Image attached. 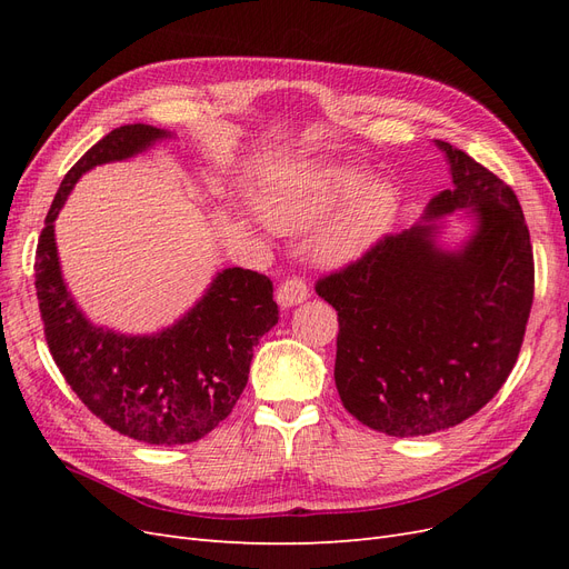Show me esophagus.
<instances>
[{
	"label": "esophagus",
	"mask_w": 569,
	"mask_h": 569,
	"mask_svg": "<svg viewBox=\"0 0 569 569\" xmlns=\"http://www.w3.org/2000/svg\"><path fill=\"white\" fill-rule=\"evenodd\" d=\"M308 297H311V289H308V282L301 278H289L280 284L278 289V303L282 308H291L303 303Z\"/></svg>",
	"instance_id": "obj_1"
}]
</instances>
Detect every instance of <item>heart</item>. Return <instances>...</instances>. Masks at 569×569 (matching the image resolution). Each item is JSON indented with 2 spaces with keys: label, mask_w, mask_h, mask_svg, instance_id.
<instances>
[{
  "label": "heart",
  "mask_w": 569,
  "mask_h": 569,
  "mask_svg": "<svg viewBox=\"0 0 569 569\" xmlns=\"http://www.w3.org/2000/svg\"><path fill=\"white\" fill-rule=\"evenodd\" d=\"M360 182H363V173L356 168L339 166L322 170L280 194H272L263 206L266 220L278 232L303 234L318 228ZM393 211L396 199L387 184H366L341 206V211L335 213L327 226H322L313 239V256L325 266L356 261L380 242L391 226Z\"/></svg>",
  "instance_id": "obj_1"
}]
</instances>
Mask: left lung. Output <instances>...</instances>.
Masks as SVG:
<instances>
[{"label":"left lung","mask_w":569,"mask_h":569,"mask_svg":"<svg viewBox=\"0 0 569 569\" xmlns=\"http://www.w3.org/2000/svg\"><path fill=\"white\" fill-rule=\"evenodd\" d=\"M435 144L453 187L427 203L418 226L316 284L339 316L341 403L389 437L435 435L485 408L518 360L533 299L518 197L465 151ZM458 210L473 230L443 250L442 218Z\"/></svg>","instance_id":"8db88e82"}]
</instances>
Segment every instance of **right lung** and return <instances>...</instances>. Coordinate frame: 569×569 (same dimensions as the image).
Segmentation results:
<instances>
[{
    "label": "right lung",
    "mask_w": 569,
    "mask_h": 569,
    "mask_svg": "<svg viewBox=\"0 0 569 569\" xmlns=\"http://www.w3.org/2000/svg\"><path fill=\"white\" fill-rule=\"evenodd\" d=\"M168 137L144 123L120 126L68 170L38 242L36 289L51 358L78 399L120 435L180 446L216 429L244 391L256 343L280 318L272 282L226 268L166 330L120 335L84 318L63 282L54 239V220L82 173L132 159Z\"/></svg>",
    "instance_id": "add662e5"
}]
</instances>
